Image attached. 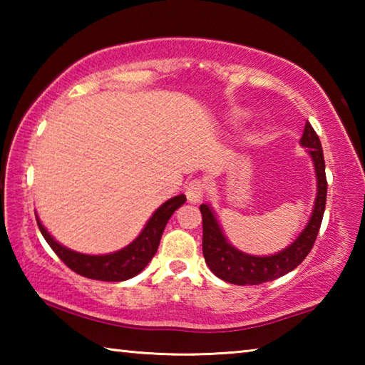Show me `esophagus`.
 I'll return each instance as SVG.
<instances>
[{"mask_svg":"<svg viewBox=\"0 0 365 365\" xmlns=\"http://www.w3.org/2000/svg\"><path fill=\"white\" fill-rule=\"evenodd\" d=\"M205 182L202 180H191L187 188H185V195H187L188 201L193 202V205H196V202H201L202 197H205Z\"/></svg>","mask_w":365,"mask_h":365,"instance_id":"esophagus-1","label":"esophagus"}]
</instances>
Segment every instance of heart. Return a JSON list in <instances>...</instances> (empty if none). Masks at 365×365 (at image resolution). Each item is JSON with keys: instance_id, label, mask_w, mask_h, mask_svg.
I'll return each instance as SVG.
<instances>
[{"instance_id": "heart-1", "label": "heart", "mask_w": 365, "mask_h": 365, "mask_svg": "<svg viewBox=\"0 0 365 365\" xmlns=\"http://www.w3.org/2000/svg\"><path fill=\"white\" fill-rule=\"evenodd\" d=\"M246 117H248V113H246V110H243V109H238V110H235V113H233V119H237V120H245Z\"/></svg>"}]
</instances>
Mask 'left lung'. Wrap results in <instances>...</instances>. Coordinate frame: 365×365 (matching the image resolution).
Here are the masks:
<instances>
[{"label":"left lung","instance_id":"obj_1","mask_svg":"<svg viewBox=\"0 0 365 365\" xmlns=\"http://www.w3.org/2000/svg\"><path fill=\"white\" fill-rule=\"evenodd\" d=\"M299 145L306 148V153L312 159L317 178V191L311 217L294 242L287 248L269 256H255L240 251L227 240L212 206H200L202 215V255H205L207 267L220 280L233 283V285H261L298 267L312 250L325 211L327 177L322 145L309 122H306Z\"/></svg>","mask_w":365,"mask_h":365}]
</instances>
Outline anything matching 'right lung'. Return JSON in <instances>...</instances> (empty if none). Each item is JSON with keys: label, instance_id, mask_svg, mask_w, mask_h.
<instances>
[{"label": "right lung", "instance_id": "add662e5", "mask_svg": "<svg viewBox=\"0 0 365 365\" xmlns=\"http://www.w3.org/2000/svg\"><path fill=\"white\" fill-rule=\"evenodd\" d=\"M187 201V196L178 195L163 202L156 211L153 212L150 220L146 222L143 230L140 232L132 243L119 251L109 252V255H83V252L73 251L67 246L56 242L49 232L41 224L38 215L35 214L36 224L46 243L56 252L58 257L67 267L83 275L86 279L103 280V282H123L138 275L143 270L159 248L160 237L165 225H168L175 209L180 207Z\"/></svg>", "mask_w": 365, "mask_h": 365}]
</instances>
